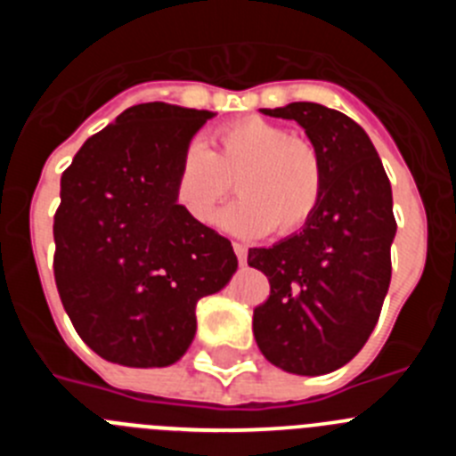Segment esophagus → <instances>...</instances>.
<instances>
[{"mask_svg":"<svg viewBox=\"0 0 456 456\" xmlns=\"http://www.w3.org/2000/svg\"><path fill=\"white\" fill-rule=\"evenodd\" d=\"M232 248H235V256H237V260H240V265H247V256H248V251H247V247H244V244H232Z\"/></svg>","mask_w":456,"mask_h":456,"instance_id":"obj_1","label":"esophagus"}]
</instances>
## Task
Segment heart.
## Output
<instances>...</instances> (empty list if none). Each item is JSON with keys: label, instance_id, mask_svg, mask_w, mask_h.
I'll use <instances>...</instances> for the list:
<instances>
[{"label": "heart", "instance_id": "b5f03b06", "mask_svg": "<svg viewBox=\"0 0 456 456\" xmlns=\"http://www.w3.org/2000/svg\"><path fill=\"white\" fill-rule=\"evenodd\" d=\"M231 178L241 199L221 215V225L244 237L267 235L273 225L281 235L299 231L320 205L324 184L315 148L260 116L219 127L209 148L189 143L175 171V200L196 224L209 225Z\"/></svg>", "mask_w": 456, "mask_h": 456}]
</instances>
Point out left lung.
Segmentation results:
<instances>
[{
    "mask_svg": "<svg viewBox=\"0 0 456 456\" xmlns=\"http://www.w3.org/2000/svg\"><path fill=\"white\" fill-rule=\"evenodd\" d=\"M297 120L322 164V199L299 232L248 248V267L272 294L253 310V336L269 363L317 377L347 365L377 326L397 232L393 189L370 136L349 116L315 102L260 109Z\"/></svg>",
    "mask_w": 456,
    "mask_h": 456,
    "instance_id": "left-lung-1",
    "label": "left lung"
}]
</instances>
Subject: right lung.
Listing matches in <instances>:
<instances>
[{"mask_svg": "<svg viewBox=\"0 0 456 456\" xmlns=\"http://www.w3.org/2000/svg\"><path fill=\"white\" fill-rule=\"evenodd\" d=\"M205 109H125L79 148L54 216L59 297L93 352L127 368H167L196 336V304L237 272L231 241L175 200V171Z\"/></svg>", "mask_w": 456, "mask_h": 456, "instance_id": "obj_1", "label": "right lung"}]
</instances>
